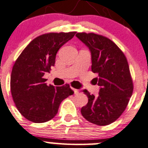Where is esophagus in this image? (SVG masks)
<instances>
[{
  "label": "esophagus",
  "instance_id": "esophagus-1",
  "mask_svg": "<svg viewBox=\"0 0 148 148\" xmlns=\"http://www.w3.org/2000/svg\"><path fill=\"white\" fill-rule=\"evenodd\" d=\"M72 89H73V91H74V93H75V94H77V93H78V90H77V89L73 88H72Z\"/></svg>",
  "mask_w": 148,
  "mask_h": 148
}]
</instances>
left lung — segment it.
I'll return each instance as SVG.
<instances>
[{
  "mask_svg": "<svg viewBox=\"0 0 148 148\" xmlns=\"http://www.w3.org/2000/svg\"><path fill=\"white\" fill-rule=\"evenodd\" d=\"M91 52V71L98 75L96 83L99 95L90 94L81 114L88 122L99 126L115 122L127 108L133 92V82L128 62L117 45L109 38L94 33L79 32L75 35Z\"/></svg>",
  "mask_w": 148,
  "mask_h": 148,
  "instance_id": "1",
  "label": "left lung"
}]
</instances>
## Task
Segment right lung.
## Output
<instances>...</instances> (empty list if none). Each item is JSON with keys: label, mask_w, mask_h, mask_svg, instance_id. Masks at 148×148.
Returning <instances> with one entry per match:
<instances>
[{"label": "right lung", "mask_w": 148, "mask_h": 148, "mask_svg": "<svg viewBox=\"0 0 148 148\" xmlns=\"http://www.w3.org/2000/svg\"><path fill=\"white\" fill-rule=\"evenodd\" d=\"M76 32L47 33L34 39L16 60L11 91L18 112L29 121L42 123L55 116L61 102L74 93L69 84L47 86L44 75L55 65L60 48Z\"/></svg>", "instance_id": "obj_1"}]
</instances>
